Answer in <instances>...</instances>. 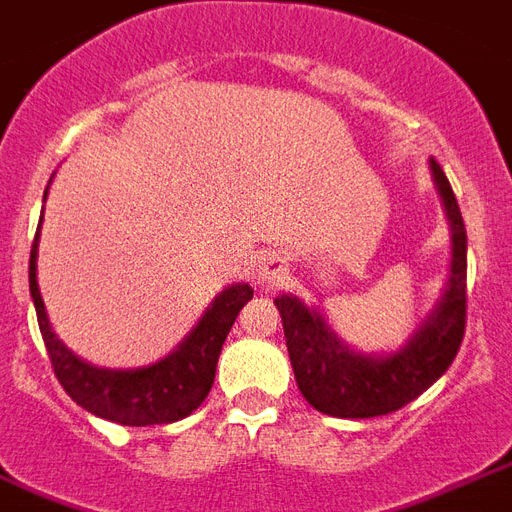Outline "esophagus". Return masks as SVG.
<instances>
[{"mask_svg": "<svg viewBox=\"0 0 512 512\" xmlns=\"http://www.w3.org/2000/svg\"><path fill=\"white\" fill-rule=\"evenodd\" d=\"M273 279H276V273H273V268H271V263H257L255 265V282L257 284H271Z\"/></svg>", "mask_w": 512, "mask_h": 512, "instance_id": "esophagus-1", "label": "esophagus"}]
</instances>
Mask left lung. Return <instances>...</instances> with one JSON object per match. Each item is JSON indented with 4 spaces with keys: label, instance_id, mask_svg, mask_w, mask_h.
<instances>
[{
    "label": "left lung",
    "instance_id": "obj_1",
    "mask_svg": "<svg viewBox=\"0 0 512 512\" xmlns=\"http://www.w3.org/2000/svg\"><path fill=\"white\" fill-rule=\"evenodd\" d=\"M429 171L451 228V268L435 308L400 349L389 354L354 351L338 338L317 308H308L295 295L273 300L282 314L300 395L319 413L338 419H373L400 411L446 373L462 346L467 317V230L454 190L435 158H429Z\"/></svg>",
    "mask_w": 512,
    "mask_h": 512
}]
</instances>
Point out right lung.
Returning a JSON list of instances; mask_svg holds the SVG:
<instances>
[{"instance_id":"obj_1","label":"right lung","mask_w":512,"mask_h":512,"mask_svg":"<svg viewBox=\"0 0 512 512\" xmlns=\"http://www.w3.org/2000/svg\"><path fill=\"white\" fill-rule=\"evenodd\" d=\"M48 195V193H45ZM37 249L39 230L31 244L29 257V290L37 322L48 357L53 362L56 378L74 403L99 419L126 424V427H150V424H171L190 416L204 403L214 384V370L220 360L222 343L239 311L252 300L249 284H230L212 300L198 325L187 338L171 351L169 357L152 362L147 368H96L80 360L72 349H66L50 325L45 300L37 284Z\"/></svg>"}]
</instances>
